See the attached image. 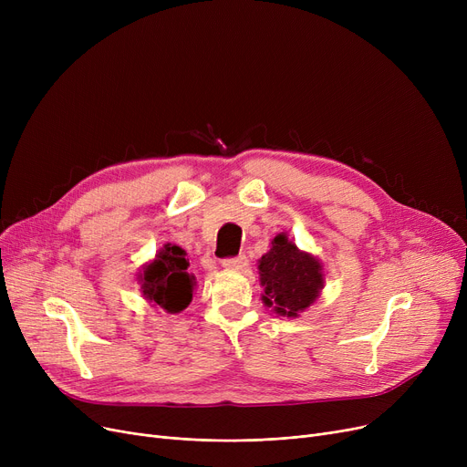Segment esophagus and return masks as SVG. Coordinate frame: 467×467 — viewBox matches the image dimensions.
<instances>
[{"instance_id":"esophagus-1","label":"esophagus","mask_w":467,"mask_h":467,"mask_svg":"<svg viewBox=\"0 0 467 467\" xmlns=\"http://www.w3.org/2000/svg\"><path fill=\"white\" fill-rule=\"evenodd\" d=\"M221 265H223L227 271H242V268L248 266V259H246V255H236V257L223 259L221 261Z\"/></svg>"}]
</instances>
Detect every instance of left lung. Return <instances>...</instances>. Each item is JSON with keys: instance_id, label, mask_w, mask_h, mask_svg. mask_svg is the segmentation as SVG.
I'll return each mask as SVG.
<instances>
[{"instance_id": "8db88e82", "label": "left lung", "mask_w": 467, "mask_h": 467, "mask_svg": "<svg viewBox=\"0 0 467 467\" xmlns=\"http://www.w3.org/2000/svg\"><path fill=\"white\" fill-rule=\"evenodd\" d=\"M259 259V280L265 285L263 303L276 314L297 317L324 289V268L314 255L301 252L284 233Z\"/></svg>"}]
</instances>
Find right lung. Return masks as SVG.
I'll list each match as a JSON object with an SVG mask.
<instances>
[{
	"instance_id": "right-lung-1",
	"label": "right lung",
	"mask_w": 467,
	"mask_h": 467,
	"mask_svg": "<svg viewBox=\"0 0 467 467\" xmlns=\"http://www.w3.org/2000/svg\"><path fill=\"white\" fill-rule=\"evenodd\" d=\"M176 244H164L151 263L143 265L140 285L143 297L168 314H178L189 306L194 291V276L187 271L189 259Z\"/></svg>"
}]
</instances>
